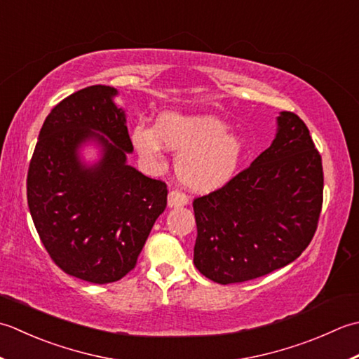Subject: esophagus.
I'll use <instances>...</instances> for the list:
<instances>
[{
    "label": "esophagus",
    "instance_id": "obj_1",
    "mask_svg": "<svg viewBox=\"0 0 359 359\" xmlns=\"http://www.w3.org/2000/svg\"><path fill=\"white\" fill-rule=\"evenodd\" d=\"M187 203H189V198L184 194L180 192V190H172V192L169 194V198H167V204H169V208H182V206H186Z\"/></svg>",
    "mask_w": 359,
    "mask_h": 359
}]
</instances>
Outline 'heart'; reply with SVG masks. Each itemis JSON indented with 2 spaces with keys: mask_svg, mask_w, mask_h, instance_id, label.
Segmentation results:
<instances>
[{
  "mask_svg": "<svg viewBox=\"0 0 359 359\" xmlns=\"http://www.w3.org/2000/svg\"><path fill=\"white\" fill-rule=\"evenodd\" d=\"M131 142L145 164L161 167L165 149L178 153L175 170L180 182L194 192H212L236 175L246 142L236 131L210 114L161 113L155 127L136 123Z\"/></svg>",
  "mask_w": 359,
  "mask_h": 359,
  "instance_id": "obj_1",
  "label": "heart"
}]
</instances>
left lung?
Here are the masks:
<instances>
[{
	"label": "left lung",
	"mask_w": 359,
	"mask_h": 359,
	"mask_svg": "<svg viewBox=\"0 0 359 359\" xmlns=\"http://www.w3.org/2000/svg\"><path fill=\"white\" fill-rule=\"evenodd\" d=\"M323 192V159L309 128L282 111L273 144L222 189L194 200L196 269L228 285L287 266L316 232Z\"/></svg>",
	"instance_id": "1"
}]
</instances>
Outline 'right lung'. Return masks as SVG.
<instances>
[{
  "instance_id": "add662e5",
  "label": "right lung",
  "mask_w": 359,
  "mask_h": 359,
  "mask_svg": "<svg viewBox=\"0 0 359 359\" xmlns=\"http://www.w3.org/2000/svg\"><path fill=\"white\" fill-rule=\"evenodd\" d=\"M118 90L93 85L57 104L43 123L27 172V204L55 265L91 283L122 279L136 266L167 186L127 164L133 151ZM94 140L102 156L86 166L78 149Z\"/></svg>"
}]
</instances>
